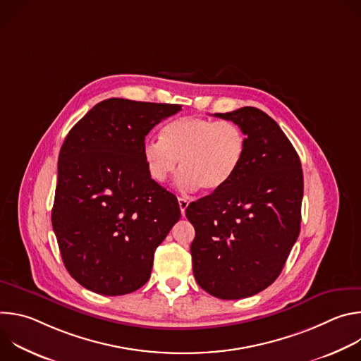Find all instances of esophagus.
<instances>
[{
	"mask_svg": "<svg viewBox=\"0 0 361 361\" xmlns=\"http://www.w3.org/2000/svg\"><path fill=\"white\" fill-rule=\"evenodd\" d=\"M178 205H180L181 214L184 216V214H185V209L188 207V200H187V198H184V197H178Z\"/></svg>",
	"mask_w": 361,
	"mask_h": 361,
	"instance_id": "1",
	"label": "esophagus"
}]
</instances>
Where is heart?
I'll return each instance as SVG.
<instances>
[{
	"label": "heart",
	"instance_id": "b5f03b06",
	"mask_svg": "<svg viewBox=\"0 0 361 361\" xmlns=\"http://www.w3.org/2000/svg\"><path fill=\"white\" fill-rule=\"evenodd\" d=\"M247 151L243 128L231 121L181 117L170 121L161 140H145L142 159L149 177L164 183L177 169V184L184 191L201 187L217 191L235 176Z\"/></svg>",
	"mask_w": 361,
	"mask_h": 361
}]
</instances>
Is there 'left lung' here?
<instances>
[{
	"mask_svg": "<svg viewBox=\"0 0 361 361\" xmlns=\"http://www.w3.org/2000/svg\"><path fill=\"white\" fill-rule=\"evenodd\" d=\"M216 117L240 126L245 157L223 188L188 204L192 271L223 300L263 291L280 276L300 234L302 170L293 144L264 111L243 107Z\"/></svg>",
	"mask_w": 361,
	"mask_h": 361,
	"instance_id": "obj_1",
	"label": "left lung"
}]
</instances>
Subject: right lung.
<instances>
[{"label":"right lung","mask_w":361,"mask_h":361,"mask_svg":"<svg viewBox=\"0 0 361 361\" xmlns=\"http://www.w3.org/2000/svg\"><path fill=\"white\" fill-rule=\"evenodd\" d=\"M180 110L109 98L66 137L51 221L67 271L87 290L123 295L148 281L154 251L181 213L177 197L149 177L142 144Z\"/></svg>","instance_id":"add662e5"}]
</instances>
